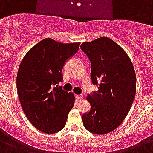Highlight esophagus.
I'll use <instances>...</instances> for the list:
<instances>
[{
	"label": "esophagus",
	"instance_id": "esophagus-1",
	"mask_svg": "<svg viewBox=\"0 0 153 153\" xmlns=\"http://www.w3.org/2000/svg\"><path fill=\"white\" fill-rule=\"evenodd\" d=\"M75 97L76 100H81L83 98V96L81 95H75Z\"/></svg>",
	"mask_w": 153,
	"mask_h": 153
}]
</instances>
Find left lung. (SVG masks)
Wrapping results in <instances>:
<instances>
[{"instance_id":"obj_1","label":"left lung","mask_w":153,"mask_h":153,"mask_svg":"<svg viewBox=\"0 0 153 153\" xmlns=\"http://www.w3.org/2000/svg\"><path fill=\"white\" fill-rule=\"evenodd\" d=\"M80 48L91 62V82L98 87L87 97L91 109L82 114L83 124L92 134H108L123 123L134 102V65L124 50L109 38L83 42Z\"/></svg>"}]
</instances>
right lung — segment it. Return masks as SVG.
Segmentation results:
<instances>
[{
	"mask_svg": "<svg viewBox=\"0 0 153 153\" xmlns=\"http://www.w3.org/2000/svg\"><path fill=\"white\" fill-rule=\"evenodd\" d=\"M80 42L40 41L28 51L17 73L16 88L22 108L37 129L55 134L65 126L74 96L62 86L65 64L78 51Z\"/></svg>",
	"mask_w": 153,
	"mask_h": 153,
	"instance_id": "1",
	"label": "right lung"
}]
</instances>
